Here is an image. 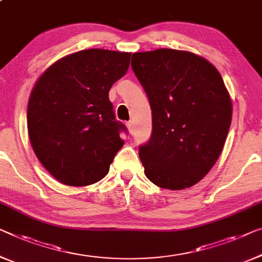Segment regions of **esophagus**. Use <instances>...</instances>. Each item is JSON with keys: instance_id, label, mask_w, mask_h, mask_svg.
I'll use <instances>...</instances> for the list:
<instances>
[{"instance_id": "1", "label": "esophagus", "mask_w": 262, "mask_h": 262, "mask_svg": "<svg viewBox=\"0 0 262 262\" xmlns=\"http://www.w3.org/2000/svg\"><path fill=\"white\" fill-rule=\"evenodd\" d=\"M126 126H127L128 130H129L130 134H133V130H134V127H133V122H132V121H129V122H127Z\"/></svg>"}]
</instances>
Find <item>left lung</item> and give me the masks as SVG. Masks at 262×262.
<instances>
[{"instance_id":"1","label":"left lung","mask_w":262,"mask_h":262,"mask_svg":"<svg viewBox=\"0 0 262 262\" xmlns=\"http://www.w3.org/2000/svg\"><path fill=\"white\" fill-rule=\"evenodd\" d=\"M132 68L151 109V135L139 147L144 174L161 188L194 186L216 162L231 127L220 73L204 57L166 48L134 53Z\"/></svg>"}]
</instances>
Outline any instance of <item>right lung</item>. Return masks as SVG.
Masks as SVG:
<instances>
[{
  "label": "right lung",
  "instance_id": "add662e5",
  "mask_svg": "<svg viewBox=\"0 0 262 262\" xmlns=\"http://www.w3.org/2000/svg\"><path fill=\"white\" fill-rule=\"evenodd\" d=\"M130 53L87 49L50 66L31 91L27 122L45 168L67 186L100 181L123 146L109 91L127 73Z\"/></svg>",
  "mask_w": 262,
  "mask_h": 262
}]
</instances>
